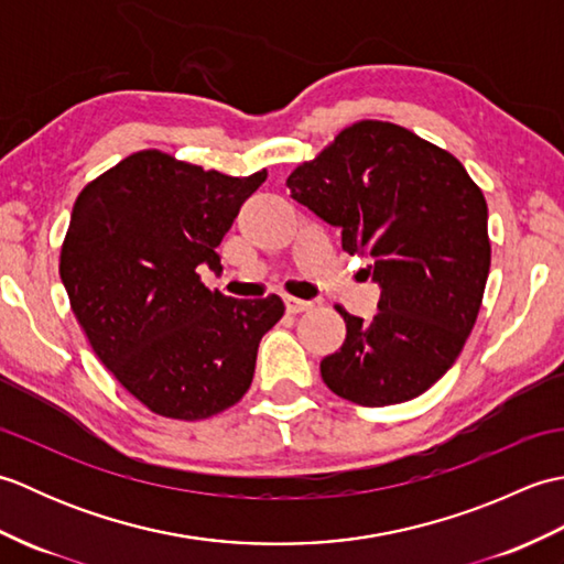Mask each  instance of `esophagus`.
<instances>
[{
	"label": "esophagus",
	"instance_id": "34e87169",
	"mask_svg": "<svg viewBox=\"0 0 564 564\" xmlns=\"http://www.w3.org/2000/svg\"><path fill=\"white\" fill-rule=\"evenodd\" d=\"M283 303L291 315H301V313H307V310H313V303L301 301V297H293V295H285Z\"/></svg>",
	"mask_w": 564,
	"mask_h": 564
}]
</instances>
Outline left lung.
<instances>
[{
  "instance_id": "left-lung-1",
  "label": "left lung",
  "mask_w": 564,
  "mask_h": 564,
  "mask_svg": "<svg viewBox=\"0 0 564 564\" xmlns=\"http://www.w3.org/2000/svg\"><path fill=\"white\" fill-rule=\"evenodd\" d=\"M291 196L341 227L349 254L373 259L380 303L346 322L319 364L339 398L386 406L414 400L460 356L492 261L487 200L465 166L390 121H358L285 178Z\"/></svg>"
}]
</instances>
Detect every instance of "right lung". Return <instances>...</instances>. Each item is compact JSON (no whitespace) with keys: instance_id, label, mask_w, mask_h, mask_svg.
<instances>
[{"instance_id":"obj_1","label":"right lung","mask_w":564,"mask_h":564,"mask_svg":"<svg viewBox=\"0 0 564 564\" xmlns=\"http://www.w3.org/2000/svg\"><path fill=\"white\" fill-rule=\"evenodd\" d=\"M267 182L162 150L128 154L79 191L59 249L69 307L99 361L150 412L198 422L245 398L279 295L235 301L200 283L215 247Z\"/></svg>"}]
</instances>
